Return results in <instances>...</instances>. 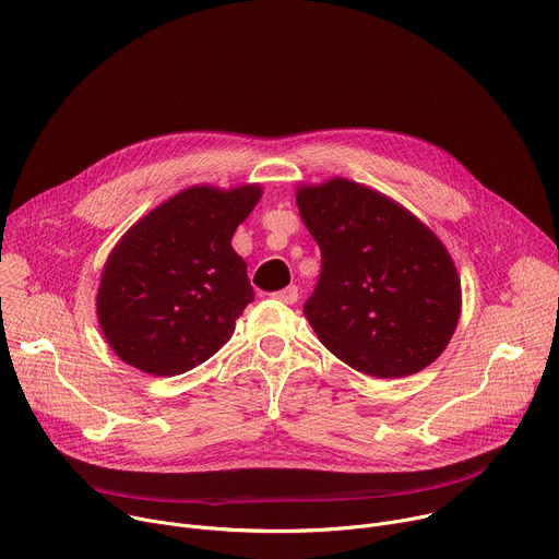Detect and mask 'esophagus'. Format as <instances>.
<instances>
[{
	"instance_id": "esophagus-1",
	"label": "esophagus",
	"mask_w": 559,
	"mask_h": 559,
	"mask_svg": "<svg viewBox=\"0 0 559 559\" xmlns=\"http://www.w3.org/2000/svg\"><path fill=\"white\" fill-rule=\"evenodd\" d=\"M275 297H277L280 301H284V304H295V301L299 299V290H297V286H286V288L277 290Z\"/></svg>"
}]
</instances>
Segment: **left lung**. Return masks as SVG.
Segmentation results:
<instances>
[{
    "mask_svg": "<svg viewBox=\"0 0 559 559\" xmlns=\"http://www.w3.org/2000/svg\"><path fill=\"white\" fill-rule=\"evenodd\" d=\"M295 202L322 251L318 286L304 304L320 342L380 380L436 361L462 311L460 277L436 233L344 177L299 186Z\"/></svg>",
    "mask_w": 559,
    "mask_h": 559,
    "instance_id": "left-lung-1",
    "label": "left lung"
}]
</instances>
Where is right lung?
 <instances>
[{"instance_id": "right-lung-1", "label": "right lung", "mask_w": 559, "mask_h": 559, "mask_svg": "<svg viewBox=\"0 0 559 559\" xmlns=\"http://www.w3.org/2000/svg\"><path fill=\"white\" fill-rule=\"evenodd\" d=\"M262 198L258 183L191 186L133 224L108 255L97 320L115 355L170 378L213 357L255 299L235 228Z\"/></svg>"}]
</instances>
